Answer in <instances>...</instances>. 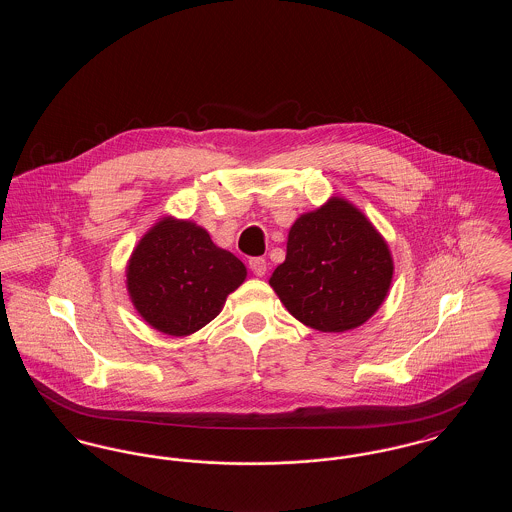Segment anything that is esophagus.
Returning <instances> with one entry per match:
<instances>
[{"label": "esophagus", "instance_id": "34e87169", "mask_svg": "<svg viewBox=\"0 0 512 512\" xmlns=\"http://www.w3.org/2000/svg\"><path fill=\"white\" fill-rule=\"evenodd\" d=\"M249 268L253 270L255 276H265L267 274V261L263 257H251L249 259Z\"/></svg>", "mask_w": 512, "mask_h": 512}]
</instances>
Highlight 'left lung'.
Instances as JSON below:
<instances>
[{
    "label": "left lung",
    "instance_id": "1",
    "mask_svg": "<svg viewBox=\"0 0 512 512\" xmlns=\"http://www.w3.org/2000/svg\"><path fill=\"white\" fill-rule=\"evenodd\" d=\"M390 249L343 199L301 215L270 286L293 317L320 332H345L372 317L390 290Z\"/></svg>",
    "mask_w": 512,
    "mask_h": 512
}]
</instances>
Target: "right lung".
Returning a JSON list of instances; mask_svg holds the SVG:
<instances>
[{
    "mask_svg": "<svg viewBox=\"0 0 512 512\" xmlns=\"http://www.w3.org/2000/svg\"><path fill=\"white\" fill-rule=\"evenodd\" d=\"M244 263L188 220H161L134 249L126 284L138 313L159 332L188 336L220 313L245 280Z\"/></svg>",
    "mask_w": 512,
    "mask_h": 512,
    "instance_id": "1",
    "label": "right lung"
}]
</instances>
